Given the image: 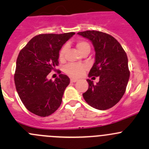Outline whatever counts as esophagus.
<instances>
[{
    "label": "esophagus",
    "instance_id": "obj_1",
    "mask_svg": "<svg viewBox=\"0 0 149 149\" xmlns=\"http://www.w3.org/2000/svg\"><path fill=\"white\" fill-rule=\"evenodd\" d=\"M78 81L77 79H70V82H72V83H75V82Z\"/></svg>",
    "mask_w": 149,
    "mask_h": 149
}]
</instances>
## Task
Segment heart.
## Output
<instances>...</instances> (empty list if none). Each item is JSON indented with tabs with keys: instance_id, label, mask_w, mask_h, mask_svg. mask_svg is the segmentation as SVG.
Instances as JSON below:
<instances>
[{
	"instance_id": "heart-1",
	"label": "heart",
	"mask_w": 149,
	"mask_h": 149,
	"mask_svg": "<svg viewBox=\"0 0 149 149\" xmlns=\"http://www.w3.org/2000/svg\"><path fill=\"white\" fill-rule=\"evenodd\" d=\"M76 47L78 50L81 53L86 49L90 50V45L87 42L84 40H79L76 42ZM66 52V46L64 45L61 48L58 53V58L61 61H63L65 58ZM86 69V67L84 65H79V64L75 63H69L65 67V72L68 76L73 78H79L84 73V71Z\"/></svg>"
}]
</instances>
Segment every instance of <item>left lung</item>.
<instances>
[{
  "mask_svg": "<svg viewBox=\"0 0 149 149\" xmlns=\"http://www.w3.org/2000/svg\"><path fill=\"white\" fill-rule=\"evenodd\" d=\"M78 34L89 40L95 50V62L88 77H100L97 84L87 79L88 88L83 94L84 100L95 109H109L121 100L128 83L130 70L126 52L116 39L106 33L91 30Z\"/></svg>",
  "mask_w": 149,
  "mask_h": 149,
  "instance_id": "obj_1",
  "label": "left lung"
}]
</instances>
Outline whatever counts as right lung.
<instances>
[{
	"label": "right lung",
	"mask_w": 149,
	"mask_h": 149,
	"mask_svg": "<svg viewBox=\"0 0 149 149\" xmlns=\"http://www.w3.org/2000/svg\"><path fill=\"white\" fill-rule=\"evenodd\" d=\"M74 34V32L39 34L19 52L14 74L15 86L22 103L31 113L47 117L61 106L70 79L60 74L52 81L48 80L47 76L59 64L61 48Z\"/></svg>",
	"instance_id": "obj_1"
}]
</instances>
